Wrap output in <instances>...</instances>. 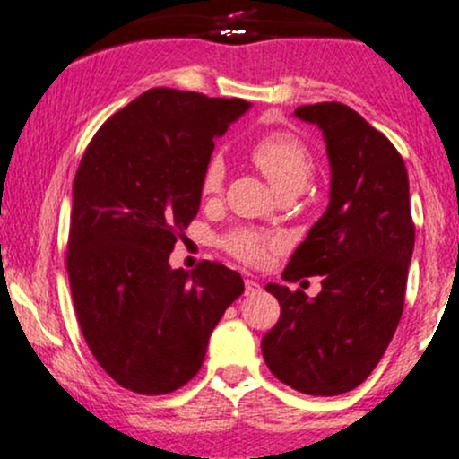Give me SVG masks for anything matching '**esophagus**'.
I'll return each mask as SVG.
<instances>
[{
	"label": "esophagus",
	"instance_id": "obj_1",
	"mask_svg": "<svg viewBox=\"0 0 459 459\" xmlns=\"http://www.w3.org/2000/svg\"><path fill=\"white\" fill-rule=\"evenodd\" d=\"M262 288H260V284H257V281H254V280H245V295L247 297H254V295H257V292H260Z\"/></svg>",
	"mask_w": 459,
	"mask_h": 459
}]
</instances>
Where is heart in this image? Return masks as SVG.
I'll list each match as a JSON object with an SVG mask.
<instances>
[{
	"mask_svg": "<svg viewBox=\"0 0 459 459\" xmlns=\"http://www.w3.org/2000/svg\"><path fill=\"white\" fill-rule=\"evenodd\" d=\"M249 160L260 169L277 193H299L306 186L312 173V152L297 134L288 130H273L257 136L249 147ZM225 182V164L221 158H212L205 164L202 175V195L221 193ZM221 245L245 264H257L264 260L271 247L269 236L255 230L236 228L221 238Z\"/></svg>",
	"mask_w": 459,
	"mask_h": 459,
	"instance_id": "1",
	"label": "heart"
}]
</instances>
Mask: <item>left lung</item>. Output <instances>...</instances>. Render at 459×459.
I'll return each instance as SVG.
<instances>
[{
	"label": "left lung",
	"mask_w": 459,
	"mask_h": 459,
	"mask_svg": "<svg viewBox=\"0 0 459 459\" xmlns=\"http://www.w3.org/2000/svg\"><path fill=\"white\" fill-rule=\"evenodd\" d=\"M295 117L323 130L332 190L281 277L323 275V290L307 299L266 286L281 314L262 338V355L281 384L336 396L373 373L403 312L414 251L408 171L393 143L349 106H299Z\"/></svg>",
	"instance_id": "left-lung-1"
}]
</instances>
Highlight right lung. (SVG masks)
<instances>
[{"instance_id":"add662e5","label":"right lung","mask_w":459,"mask_h":459,"mask_svg":"<svg viewBox=\"0 0 459 459\" xmlns=\"http://www.w3.org/2000/svg\"><path fill=\"white\" fill-rule=\"evenodd\" d=\"M245 100L152 89L97 130L74 179L66 273L77 323L100 367L123 388L167 394L202 368L210 333L245 290L204 260L169 255L202 204L214 141Z\"/></svg>"}]
</instances>
